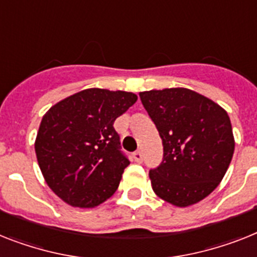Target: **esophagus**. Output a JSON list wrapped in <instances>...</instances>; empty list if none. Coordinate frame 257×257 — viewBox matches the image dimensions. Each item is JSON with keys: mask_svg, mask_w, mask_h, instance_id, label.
Returning <instances> with one entry per match:
<instances>
[{"mask_svg": "<svg viewBox=\"0 0 257 257\" xmlns=\"http://www.w3.org/2000/svg\"><path fill=\"white\" fill-rule=\"evenodd\" d=\"M133 158H134V160H135V162H137V163H142V162H143V155H142L141 151L134 152Z\"/></svg>", "mask_w": 257, "mask_h": 257, "instance_id": "1", "label": "esophagus"}]
</instances>
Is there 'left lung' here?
<instances>
[{
    "label": "left lung",
    "mask_w": 257,
    "mask_h": 257,
    "mask_svg": "<svg viewBox=\"0 0 257 257\" xmlns=\"http://www.w3.org/2000/svg\"><path fill=\"white\" fill-rule=\"evenodd\" d=\"M139 95L164 147L162 164L150 171L155 194L179 207L200 202L219 185L234 155L227 111L186 88Z\"/></svg>",
    "instance_id": "left-lung-1"
}]
</instances>
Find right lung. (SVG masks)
Masks as SVG:
<instances>
[{
  "label": "right lung",
  "instance_id": "add662e5",
  "mask_svg": "<svg viewBox=\"0 0 257 257\" xmlns=\"http://www.w3.org/2000/svg\"><path fill=\"white\" fill-rule=\"evenodd\" d=\"M137 99L131 92L90 88L43 115L35 139L38 164L51 190L68 205L98 206L118 189L130 162L113 124Z\"/></svg>",
  "mask_w": 257,
  "mask_h": 257
}]
</instances>
